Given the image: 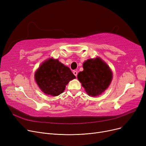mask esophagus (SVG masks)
I'll use <instances>...</instances> for the list:
<instances>
[{
    "instance_id": "obj_1",
    "label": "esophagus",
    "mask_w": 146,
    "mask_h": 146,
    "mask_svg": "<svg viewBox=\"0 0 146 146\" xmlns=\"http://www.w3.org/2000/svg\"><path fill=\"white\" fill-rule=\"evenodd\" d=\"M73 74H74V75L76 76V77H77V76H78V72L77 71H73Z\"/></svg>"
}]
</instances>
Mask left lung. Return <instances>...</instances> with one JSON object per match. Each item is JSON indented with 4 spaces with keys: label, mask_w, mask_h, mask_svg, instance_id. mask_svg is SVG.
Returning a JSON list of instances; mask_svg holds the SVG:
<instances>
[{
    "label": "left lung",
    "mask_w": 146,
    "mask_h": 146,
    "mask_svg": "<svg viewBox=\"0 0 146 146\" xmlns=\"http://www.w3.org/2000/svg\"><path fill=\"white\" fill-rule=\"evenodd\" d=\"M83 71L78 73V79L89 96L102 94L108 88L112 79L110 67L99 57L88 59L83 64Z\"/></svg>",
    "instance_id": "left-lung-1"
}]
</instances>
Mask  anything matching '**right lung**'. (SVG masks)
I'll list each match as a JSON object with an SVG mask.
<instances>
[{
  "label": "right lung",
  "mask_w": 146,
  "mask_h": 146,
  "mask_svg": "<svg viewBox=\"0 0 146 146\" xmlns=\"http://www.w3.org/2000/svg\"><path fill=\"white\" fill-rule=\"evenodd\" d=\"M75 78L70 68L52 58L44 61L35 73V81L40 89L52 96L63 93L68 83Z\"/></svg>",
  "instance_id": "add662e5"
}]
</instances>
